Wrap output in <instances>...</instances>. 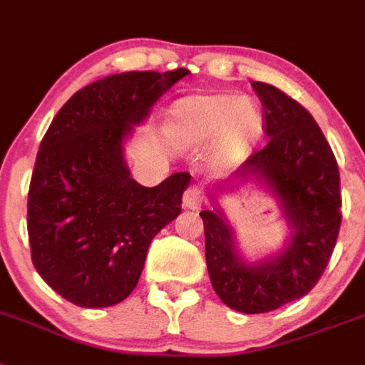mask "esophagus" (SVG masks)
I'll return each instance as SVG.
<instances>
[{
  "label": "esophagus",
  "instance_id": "obj_1",
  "mask_svg": "<svg viewBox=\"0 0 365 365\" xmlns=\"http://www.w3.org/2000/svg\"><path fill=\"white\" fill-rule=\"evenodd\" d=\"M202 200H204V192L198 187H189L183 192V207H187V210H198Z\"/></svg>",
  "mask_w": 365,
  "mask_h": 365
}]
</instances>
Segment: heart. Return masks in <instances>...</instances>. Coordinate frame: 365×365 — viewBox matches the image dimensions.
<instances>
[{
	"label": "heart",
	"instance_id": "obj_1",
	"mask_svg": "<svg viewBox=\"0 0 365 365\" xmlns=\"http://www.w3.org/2000/svg\"><path fill=\"white\" fill-rule=\"evenodd\" d=\"M262 128V109L234 94L185 98L173 107L170 131L178 145L204 146L219 136V154L228 159L247 154Z\"/></svg>",
	"mask_w": 365,
	"mask_h": 365
}]
</instances>
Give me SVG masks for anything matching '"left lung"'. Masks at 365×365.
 <instances>
[{"label":"left lung","mask_w":365,"mask_h":365,"mask_svg":"<svg viewBox=\"0 0 365 365\" xmlns=\"http://www.w3.org/2000/svg\"><path fill=\"white\" fill-rule=\"evenodd\" d=\"M252 87L263 106L267 145L219 187L263 183L280 202L289 237L278 254L250 263L237 252L222 211L204 210L200 217L207 272L220 301L243 314H265L301 299L319 282L338 240L341 195L338 163L314 116L280 88L262 81Z\"/></svg>","instance_id":"1"}]
</instances>
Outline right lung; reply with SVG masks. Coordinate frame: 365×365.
I'll list each match as a JSON object with an SVG mask.
<instances>
[{
	"label": "right lung",
	"instance_id": "obj_1",
	"mask_svg": "<svg viewBox=\"0 0 365 365\" xmlns=\"http://www.w3.org/2000/svg\"><path fill=\"white\" fill-rule=\"evenodd\" d=\"M189 70L124 72L78 91L36 154L27 234L36 272L81 308L118 304L135 289L155 235L182 211L191 174L155 187L130 176L124 140Z\"/></svg>",
	"mask_w": 365,
	"mask_h": 365
}]
</instances>
